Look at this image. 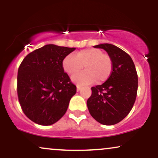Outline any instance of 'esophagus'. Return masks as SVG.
Masks as SVG:
<instances>
[{
  "instance_id": "34e87169",
  "label": "esophagus",
  "mask_w": 158,
  "mask_h": 158,
  "mask_svg": "<svg viewBox=\"0 0 158 158\" xmlns=\"http://www.w3.org/2000/svg\"><path fill=\"white\" fill-rule=\"evenodd\" d=\"M81 89V86H80V85H77V91H79Z\"/></svg>"
}]
</instances>
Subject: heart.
Wrapping results in <instances>:
<instances>
[{"mask_svg": "<svg viewBox=\"0 0 158 158\" xmlns=\"http://www.w3.org/2000/svg\"><path fill=\"white\" fill-rule=\"evenodd\" d=\"M63 69L67 73L74 76L85 67V70L72 78L77 84L90 85L97 80L102 83L109 79L113 70L111 58L97 48L81 50L77 54H69L62 61Z\"/></svg>", "mask_w": 158, "mask_h": 158, "instance_id": "1", "label": "heart"}]
</instances>
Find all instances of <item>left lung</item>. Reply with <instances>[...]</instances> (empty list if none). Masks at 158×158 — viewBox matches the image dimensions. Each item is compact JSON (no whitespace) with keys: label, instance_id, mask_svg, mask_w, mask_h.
Returning <instances> with one entry per match:
<instances>
[{"label":"left lung","instance_id":"1","mask_svg":"<svg viewBox=\"0 0 158 158\" xmlns=\"http://www.w3.org/2000/svg\"><path fill=\"white\" fill-rule=\"evenodd\" d=\"M108 52L113 61L110 77L102 85L92 87L87 101L90 115L102 125L111 126L123 120L131 111L137 97L138 79L131 56L111 44L94 46Z\"/></svg>","mask_w":158,"mask_h":158}]
</instances>
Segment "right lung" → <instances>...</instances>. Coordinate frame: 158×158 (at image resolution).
Returning a JSON list of instances; mask_svg holds the SVG:
<instances>
[{"mask_svg": "<svg viewBox=\"0 0 158 158\" xmlns=\"http://www.w3.org/2000/svg\"><path fill=\"white\" fill-rule=\"evenodd\" d=\"M76 48L47 44L29 53L18 71V96L32 122L50 126L68 110L77 87L64 73L62 61Z\"/></svg>", "mask_w": 158, "mask_h": 158, "instance_id": "obj_1", "label": "right lung"}]
</instances>
